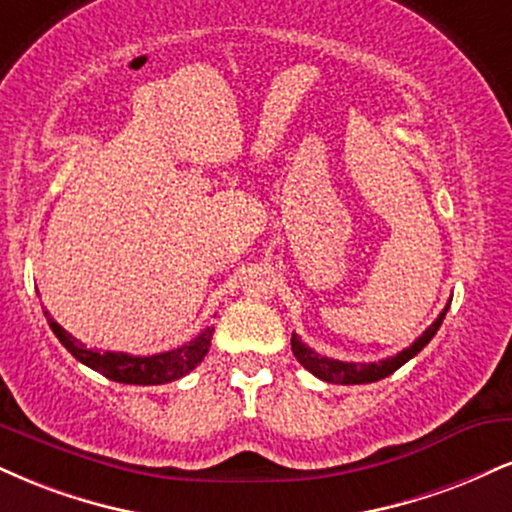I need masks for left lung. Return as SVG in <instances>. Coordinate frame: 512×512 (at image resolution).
Listing matches in <instances>:
<instances>
[{
  "label": "left lung",
  "instance_id": "obj_1",
  "mask_svg": "<svg viewBox=\"0 0 512 512\" xmlns=\"http://www.w3.org/2000/svg\"><path fill=\"white\" fill-rule=\"evenodd\" d=\"M448 312V305L443 307V312L439 317H436V322H432L424 334L417 338L415 343H412L410 348H403L400 353L386 357V360H379V362H341V360H331V357H324L315 353L312 348H307L303 341H300L298 336L293 334L291 338V348H293V355L295 360L303 365L307 372L315 374L317 379L322 381H329V384H372V381H379L384 377H389V374L396 372L405 365V362L412 360L420 350L427 346L429 341H432L436 331H439V326L443 322V317H446Z\"/></svg>",
  "mask_w": 512,
  "mask_h": 512
}]
</instances>
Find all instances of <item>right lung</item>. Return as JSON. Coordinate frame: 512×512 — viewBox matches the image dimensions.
<instances>
[{
  "label": "right lung",
  "mask_w": 512,
  "mask_h": 512,
  "mask_svg": "<svg viewBox=\"0 0 512 512\" xmlns=\"http://www.w3.org/2000/svg\"><path fill=\"white\" fill-rule=\"evenodd\" d=\"M45 317L49 326H52L54 336L61 341V346L69 350L78 362H83V365L100 372L102 377L119 381V384L135 386L169 384V381L186 377L188 372H193V369L205 360L207 350L212 346L214 334V326H207V329H202L193 341L183 343V346L166 350V353L140 357L128 353H112V350L88 348L85 343H80L78 338H73L69 331L61 329V326L49 317V312H45Z\"/></svg>",
  "instance_id": "add662e5"
}]
</instances>
